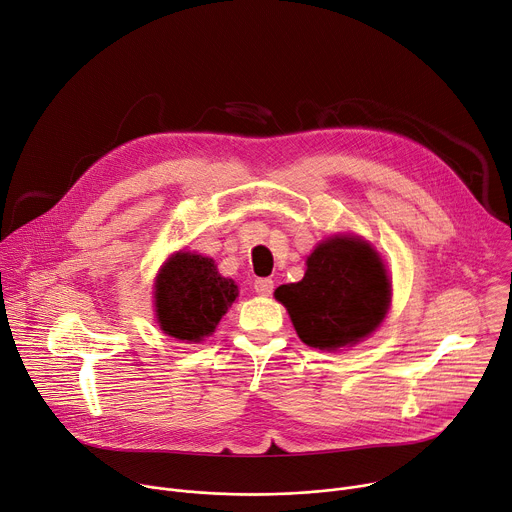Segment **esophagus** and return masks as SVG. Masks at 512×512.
<instances>
[{"label":"esophagus","instance_id":"34e87169","mask_svg":"<svg viewBox=\"0 0 512 512\" xmlns=\"http://www.w3.org/2000/svg\"><path fill=\"white\" fill-rule=\"evenodd\" d=\"M274 289V281L272 279H256L254 281V291L258 295H270Z\"/></svg>","mask_w":512,"mask_h":512}]
</instances>
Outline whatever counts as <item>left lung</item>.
I'll use <instances>...</instances> for the list:
<instances>
[{"label": "left lung", "mask_w": 512, "mask_h": 512, "mask_svg": "<svg viewBox=\"0 0 512 512\" xmlns=\"http://www.w3.org/2000/svg\"><path fill=\"white\" fill-rule=\"evenodd\" d=\"M299 338L313 348L357 344L385 318L391 287L379 254L357 238L336 235L307 258L299 283L274 291Z\"/></svg>", "instance_id": "left-lung-1"}]
</instances>
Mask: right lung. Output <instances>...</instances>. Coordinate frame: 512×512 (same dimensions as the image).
I'll list each match as a JSON object with an SVG mask.
<instances>
[{
	"mask_svg": "<svg viewBox=\"0 0 512 512\" xmlns=\"http://www.w3.org/2000/svg\"><path fill=\"white\" fill-rule=\"evenodd\" d=\"M238 287L223 279L211 258L180 252L162 268L155 281V311L166 334L186 342L209 336Z\"/></svg>",
	"mask_w": 512,
	"mask_h": 512,
	"instance_id": "obj_1",
	"label": "right lung"
}]
</instances>
